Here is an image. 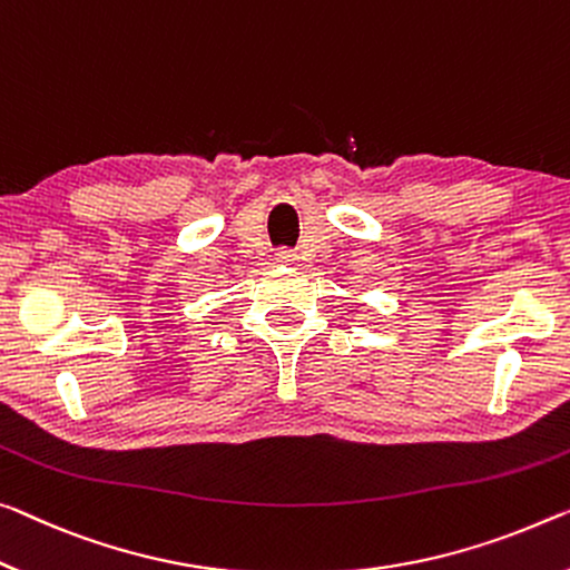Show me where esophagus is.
Returning <instances> with one entry per match:
<instances>
[{"instance_id":"esophagus-1","label":"esophagus","mask_w":570,"mask_h":570,"mask_svg":"<svg viewBox=\"0 0 570 570\" xmlns=\"http://www.w3.org/2000/svg\"><path fill=\"white\" fill-rule=\"evenodd\" d=\"M295 259H297L295 252H291V249L277 252V262H283V265H291V262H295Z\"/></svg>"}]
</instances>
